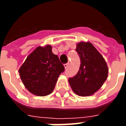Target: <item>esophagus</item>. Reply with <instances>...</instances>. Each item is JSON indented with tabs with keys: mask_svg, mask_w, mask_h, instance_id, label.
<instances>
[{
	"mask_svg": "<svg viewBox=\"0 0 126 126\" xmlns=\"http://www.w3.org/2000/svg\"><path fill=\"white\" fill-rule=\"evenodd\" d=\"M68 65H69V63H65V64H64V67H65V69L67 68V67H68Z\"/></svg>",
	"mask_w": 126,
	"mask_h": 126,
	"instance_id": "34e87169",
	"label": "esophagus"
}]
</instances>
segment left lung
I'll use <instances>...</instances> for the list:
<instances>
[{
  "label": "left lung",
  "mask_w": 126,
  "mask_h": 126,
  "mask_svg": "<svg viewBox=\"0 0 126 126\" xmlns=\"http://www.w3.org/2000/svg\"><path fill=\"white\" fill-rule=\"evenodd\" d=\"M76 50L80 58V67L76 75L69 78V82L76 94L90 96L100 89L107 78V65L90 42H79Z\"/></svg>",
  "instance_id": "obj_1"
}]
</instances>
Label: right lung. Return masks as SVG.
Masks as SVG:
<instances>
[{
  "label": "right lung",
  "instance_id": "add662e5",
  "mask_svg": "<svg viewBox=\"0 0 126 126\" xmlns=\"http://www.w3.org/2000/svg\"><path fill=\"white\" fill-rule=\"evenodd\" d=\"M65 67L57 55L47 45L38 47L27 57L19 69L23 84L31 93L44 96L52 93L57 78Z\"/></svg>",
  "mask_w": 126,
  "mask_h": 126
}]
</instances>
